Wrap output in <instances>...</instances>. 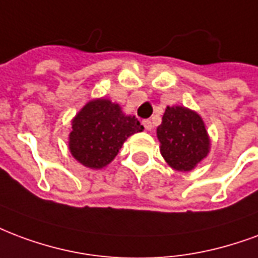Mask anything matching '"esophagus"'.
<instances>
[{
    "mask_svg": "<svg viewBox=\"0 0 258 258\" xmlns=\"http://www.w3.org/2000/svg\"><path fill=\"white\" fill-rule=\"evenodd\" d=\"M142 124H144V127L148 130V131H150V130L153 128V125H152V121H150V120H144Z\"/></svg>",
    "mask_w": 258,
    "mask_h": 258,
    "instance_id": "obj_1",
    "label": "esophagus"
}]
</instances>
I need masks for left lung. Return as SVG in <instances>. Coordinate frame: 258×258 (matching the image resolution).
<instances>
[{"label":"left lung","instance_id":"8db88e82","mask_svg":"<svg viewBox=\"0 0 258 258\" xmlns=\"http://www.w3.org/2000/svg\"><path fill=\"white\" fill-rule=\"evenodd\" d=\"M160 152L168 165L188 172L207 157L211 139L201 116L184 106H167L157 127Z\"/></svg>","mask_w":258,"mask_h":258}]
</instances>
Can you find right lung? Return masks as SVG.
Here are the masks:
<instances>
[{"label": "right lung", "instance_id": "add662e5", "mask_svg": "<svg viewBox=\"0 0 258 258\" xmlns=\"http://www.w3.org/2000/svg\"><path fill=\"white\" fill-rule=\"evenodd\" d=\"M135 116H125L119 104L105 98L89 101L72 120L70 152L82 165L101 169L113 160L125 139L141 133Z\"/></svg>", "mask_w": 258, "mask_h": 258}]
</instances>
